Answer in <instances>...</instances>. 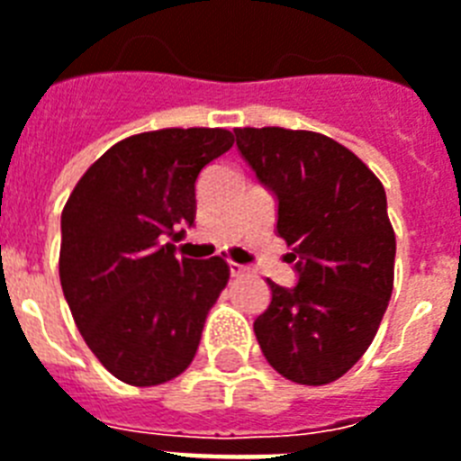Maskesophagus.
I'll return each mask as SVG.
<instances>
[{
    "mask_svg": "<svg viewBox=\"0 0 461 461\" xmlns=\"http://www.w3.org/2000/svg\"><path fill=\"white\" fill-rule=\"evenodd\" d=\"M246 272H249V269L243 267V265L230 263V275H231V276H243V275H246Z\"/></svg>",
    "mask_w": 461,
    "mask_h": 461,
    "instance_id": "34e87169",
    "label": "esophagus"
}]
</instances>
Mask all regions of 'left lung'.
<instances>
[{"label":"left lung","instance_id":"1","mask_svg":"<svg viewBox=\"0 0 461 461\" xmlns=\"http://www.w3.org/2000/svg\"><path fill=\"white\" fill-rule=\"evenodd\" d=\"M237 146L279 201L276 231L298 253V284L269 282L253 321L284 379L324 386L372 346L393 294L395 231L379 177L327 134L237 127ZM295 260V256H294Z\"/></svg>","mask_w":461,"mask_h":461}]
</instances>
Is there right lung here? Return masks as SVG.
<instances>
[{
  "label": "right lung",
  "instance_id": "right-lung-1",
  "mask_svg": "<svg viewBox=\"0 0 461 461\" xmlns=\"http://www.w3.org/2000/svg\"><path fill=\"white\" fill-rule=\"evenodd\" d=\"M231 144L222 127L132 134L87 167L63 205V295L96 360L130 386H158L192 365L230 282L222 258H177L163 237L194 222L198 172Z\"/></svg>",
  "mask_w": 461,
  "mask_h": 461
}]
</instances>
